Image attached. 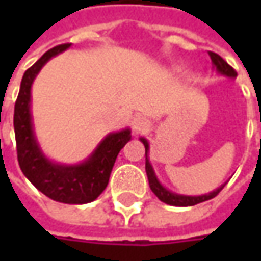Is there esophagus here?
I'll return each mask as SVG.
<instances>
[{
    "label": "esophagus",
    "instance_id": "obj_1",
    "mask_svg": "<svg viewBox=\"0 0 261 261\" xmlns=\"http://www.w3.org/2000/svg\"><path fill=\"white\" fill-rule=\"evenodd\" d=\"M148 127H149V121L145 116H136L133 119V130L136 131V133L146 130Z\"/></svg>",
    "mask_w": 261,
    "mask_h": 261
}]
</instances>
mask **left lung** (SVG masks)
I'll use <instances>...</instances> for the list:
<instances>
[{"label": "left lung", "instance_id": "left-lung-1", "mask_svg": "<svg viewBox=\"0 0 261 261\" xmlns=\"http://www.w3.org/2000/svg\"><path fill=\"white\" fill-rule=\"evenodd\" d=\"M208 56L212 59V63L215 65L216 71L225 77H230V79H236L237 77V72L234 69L221 57L218 56L216 53H212L208 51ZM140 142L145 145V155H146V162H145V171H146V175H148V181H149V187L151 190L154 192V195L163 201L165 204H169V205H175V207H189V205H195V204H199V202H204V201H208L212 198H215L222 189L225 184H222L221 187H218L216 190L210 192V193H205V195H199V196H187V195H178V193H174L171 190H168L166 187H163L160 181L157 180L155 174H154V169L148 160V151H149V145H148V140L140 137Z\"/></svg>", "mask_w": 261, "mask_h": 261}]
</instances>
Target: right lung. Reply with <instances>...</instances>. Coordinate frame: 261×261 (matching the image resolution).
I'll use <instances>...</instances> for the list:
<instances>
[{
    "label": "right lung",
    "instance_id": "1",
    "mask_svg": "<svg viewBox=\"0 0 261 261\" xmlns=\"http://www.w3.org/2000/svg\"><path fill=\"white\" fill-rule=\"evenodd\" d=\"M69 46L71 43H63L51 48L27 69L15 102L13 127L18 162L21 171L33 186L54 201L65 204H87L96 199L107 187L116 157L131 139V131L125 128L110 133L102 139L90 157L80 165L54 163L43 155L31 122V84L51 57L63 53Z\"/></svg>",
    "mask_w": 261,
    "mask_h": 261
}]
</instances>
